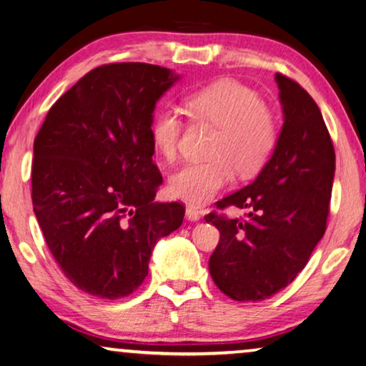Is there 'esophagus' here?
I'll list each match as a JSON object with an SVG mask.
<instances>
[{"mask_svg": "<svg viewBox=\"0 0 366 366\" xmlns=\"http://www.w3.org/2000/svg\"><path fill=\"white\" fill-rule=\"evenodd\" d=\"M185 218L192 222H195L200 219V212H198V209L194 207H187V209H185Z\"/></svg>", "mask_w": 366, "mask_h": 366, "instance_id": "34e87169", "label": "esophagus"}]
</instances>
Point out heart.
<instances>
[{"instance_id":"1","label":"heart","mask_w":366,"mask_h":366,"mask_svg":"<svg viewBox=\"0 0 366 366\" xmlns=\"http://www.w3.org/2000/svg\"><path fill=\"white\" fill-rule=\"evenodd\" d=\"M185 109L197 121L218 127L207 163L182 166L169 179V190L190 205H205L239 176L257 174L271 157L277 140L274 113L255 90L234 79H221L185 98ZM184 124L177 111L159 109L150 126V137L166 159H174Z\"/></svg>"}]
</instances>
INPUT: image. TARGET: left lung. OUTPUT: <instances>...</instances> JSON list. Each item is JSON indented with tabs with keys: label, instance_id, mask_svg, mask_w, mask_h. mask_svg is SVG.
<instances>
[{
	"label": "left lung",
	"instance_id": "1",
	"mask_svg": "<svg viewBox=\"0 0 366 366\" xmlns=\"http://www.w3.org/2000/svg\"><path fill=\"white\" fill-rule=\"evenodd\" d=\"M282 127L271 158L255 181L222 198L219 208L250 209L245 221L209 213L219 244L209 274L221 292L259 302L289 286L305 268L326 231L336 154L318 104L282 74Z\"/></svg>",
	"mask_w": 366,
	"mask_h": 366
}]
</instances>
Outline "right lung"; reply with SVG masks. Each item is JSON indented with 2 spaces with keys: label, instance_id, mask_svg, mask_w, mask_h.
Listing matches in <instances>:
<instances>
[{
  "label": "right lung",
  "instance_id": "right-lung-1",
  "mask_svg": "<svg viewBox=\"0 0 366 366\" xmlns=\"http://www.w3.org/2000/svg\"><path fill=\"white\" fill-rule=\"evenodd\" d=\"M145 63L104 64L48 111L34 142L32 203L67 280L98 299L132 294L161 237L181 227V203H157V103L177 80Z\"/></svg>",
  "mask_w": 366,
  "mask_h": 366
}]
</instances>
